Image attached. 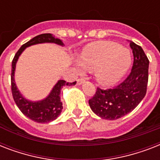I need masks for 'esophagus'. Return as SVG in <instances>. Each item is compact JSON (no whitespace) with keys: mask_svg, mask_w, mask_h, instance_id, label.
<instances>
[{"mask_svg":"<svg viewBox=\"0 0 160 160\" xmlns=\"http://www.w3.org/2000/svg\"><path fill=\"white\" fill-rule=\"evenodd\" d=\"M85 79L84 78H79L77 80V85H81L82 83L85 82Z\"/></svg>","mask_w":160,"mask_h":160,"instance_id":"1","label":"esophagus"}]
</instances>
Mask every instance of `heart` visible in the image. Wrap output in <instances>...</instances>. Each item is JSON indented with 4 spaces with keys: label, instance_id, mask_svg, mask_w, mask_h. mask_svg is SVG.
<instances>
[{
    "label": "heart",
    "instance_id": "1",
    "mask_svg": "<svg viewBox=\"0 0 160 160\" xmlns=\"http://www.w3.org/2000/svg\"><path fill=\"white\" fill-rule=\"evenodd\" d=\"M80 60V62L77 63L78 68L96 70V78L104 85H110L118 81L131 63L128 50L109 41L91 45L83 51Z\"/></svg>",
    "mask_w": 160,
    "mask_h": 160
}]
</instances>
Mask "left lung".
<instances>
[{
	"label": "left lung",
	"mask_w": 160,
	"mask_h": 160,
	"mask_svg": "<svg viewBox=\"0 0 160 160\" xmlns=\"http://www.w3.org/2000/svg\"><path fill=\"white\" fill-rule=\"evenodd\" d=\"M134 55L131 71L126 79L113 89L97 87L89 100L92 111L102 119L114 120L131 112L146 95L149 79V59L141 46L130 41Z\"/></svg>",
	"instance_id": "8db88e82"
}]
</instances>
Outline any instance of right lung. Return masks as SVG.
<instances>
[{
    "label": "right lung",
    "instance_id": "right-lung-1",
    "mask_svg": "<svg viewBox=\"0 0 160 160\" xmlns=\"http://www.w3.org/2000/svg\"><path fill=\"white\" fill-rule=\"evenodd\" d=\"M46 42L55 43L63 46L62 41H60V39L55 38V36H52L51 34H41L32 38L31 41H29L26 44H24L16 53L11 63V93H12L14 100L20 110L26 117H28L29 119H32L33 121L37 122V123H49L56 119L60 114L63 109L62 103L60 101V90L64 86L75 85L76 84V81L70 83L66 82L65 80H59L57 84L54 86L53 90H51V94L45 100L37 101V102L29 101L20 94L15 84V80H14L15 68H16V61L18 60L19 56L26 47L32 46V45H36V44L46 43Z\"/></svg>",
    "mask_w": 160,
    "mask_h": 160
}]
</instances>
